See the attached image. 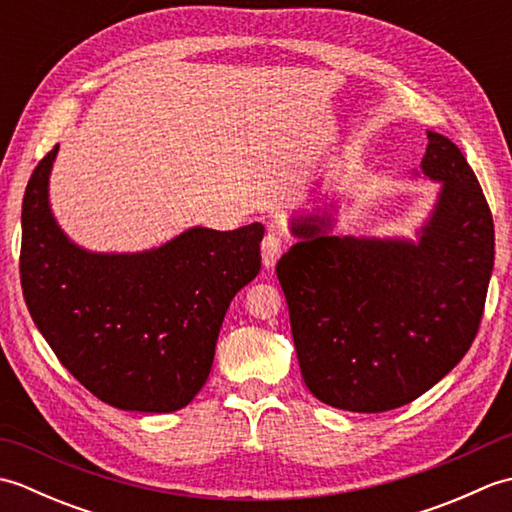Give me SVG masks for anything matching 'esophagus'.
Returning <instances> with one entry per match:
<instances>
[{
    "label": "esophagus",
    "instance_id": "obj_1",
    "mask_svg": "<svg viewBox=\"0 0 512 512\" xmlns=\"http://www.w3.org/2000/svg\"><path fill=\"white\" fill-rule=\"evenodd\" d=\"M281 250H284V244H281V237L277 233H268L262 242V262L264 268H273L277 264V259L281 257Z\"/></svg>",
    "mask_w": 512,
    "mask_h": 512
}]
</instances>
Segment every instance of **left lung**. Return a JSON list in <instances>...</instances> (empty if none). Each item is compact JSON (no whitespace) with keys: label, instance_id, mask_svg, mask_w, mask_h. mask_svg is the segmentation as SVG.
<instances>
[{"label":"left lung","instance_id":"left-lung-1","mask_svg":"<svg viewBox=\"0 0 512 512\" xmlns=\"http://www.w3.org/2000/svg\"><path fill=\"white\" fill-rule=\"evenodd\" d=\"M413 178L438 182L405 235H336L339 204L295 213L277 277L301 376L314 398L354 413L407 405L447 376L475 339L495 259L493 217L469 162L427 132Z\"/></svg>","mask_w":512,"mask_h":512}]
</instances>
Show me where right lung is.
<instances>
[{
  "label": "right lung",
  "mask_w": 512,
  "mask_h": 512,
  "mask_svg": "<svg viewBox=\"0 0 512 512\" xmlns=\"http://www.w3.org/2000/svg\"><path fill=\"white\" fill-rule=\"evenodd\" d=\"M59 145L21 206V288L43 339L96 398L123 411L187 407L211 374L233 297L262 268L264 226H191L162 246L99 253L63 231L50 204Z\"/></svg>",
  "instance_id": "1"
}]
</instances>
